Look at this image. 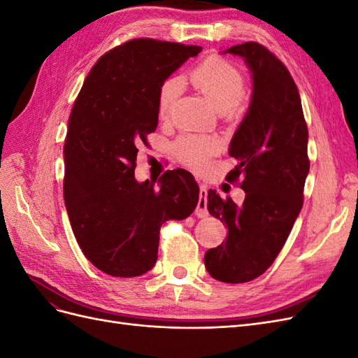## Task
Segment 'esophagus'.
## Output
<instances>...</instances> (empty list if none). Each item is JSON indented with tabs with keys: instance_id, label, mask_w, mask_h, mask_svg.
<instances>
[{
	"instance_id": "esophagus-1",
	"label": "esophagus",
	"mask_w": 358,
	"mask_h": 358,
	"mask_svg": "<svg viewBox=\"0 0 358 358\" xmlns=\"http://www.w3.org/2000/svg\"><path fill=\"white\" fill-rule=\"evenodd\" d=\"M208 188L204 185H200V196H199V203H197V209L196 215L199 218H204L208 216Z\"/></svg>"
}]
</instances>
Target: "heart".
<instances>
[{
  "label": "heart",
  "mask_w": 358,
  "mask_h": 358,
  "mask_svg": "<svg viewBox=\"0 0 358 358\" xmlns=\"http://www.w3.org/2000/svg\"><path fill=\"white\" fill-rule=\"evenodd\" d=\"M188 80L218 112H229L239 104L245 95L246 82L242 71L233 62L221 57H209L188 73ZM182 83L176 78L164 80L158 91V115L167 117L171 106L179 96ZM220 150V140L210 136L188 134L178 140L175 152L178 159L188 167L200 169L210 155Z\"/></svg>",
  "instance_id": "1"
}]
</instances>
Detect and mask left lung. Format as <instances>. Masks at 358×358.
I'll list each match as a JSON object with an SVG mask.
<instances>
[{"label":"left lung","instance_id":"obj_1","mask_svg":"<svg viewBox=\"0 0 358 358\" xmlns=\"http://www.w3.org/2000/svg\"><path fill=\"white\" fill-rule=\"evenodd\" d=\"M224 53L239 55L252 73L249 109L234 133L229 154L237 166L227 180H241L245 200L208 192V210L229 229L225 242L204 255L212 278L227 284L249 282L272 266L303 206L309 173L308 125L289 71L257 41Z\"/></svg>","mask_w":358,"mask_h":358}]
</instances>
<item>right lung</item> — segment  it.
Wrapping results in <instances>:
<instances>
[{"label": "right lung", "mask_w": 358, "mask_h": 358, "mask_svg": "<svg viewBox=\"0 0 358 358\" xmlns=\"http://www.w3.org/2000/svg\"><path fill=\"white\" fill-rule=\"evenodd\" d=\"M200 46L134 38L113 48L86 76L64 143V200L82 252L101 272L133 278L158 258L159 229L185 220L200 189L189 171L155 182L134 178L140 145L158 125L161 83Z\"/></svg>", "instance_id": "1"}]
</instances>
